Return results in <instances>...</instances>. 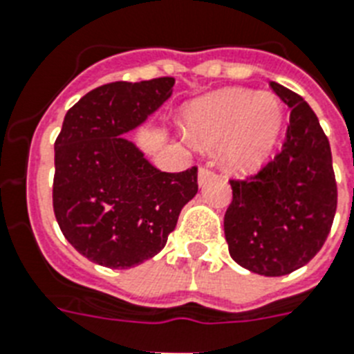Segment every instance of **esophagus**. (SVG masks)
Returning a JSON list of instances; mask_svg holds the SVG:
<instances>
[{
    "label": "esophagus",
    "instance_id": "obj_1",
    "mask_svg": "<svg viewBox=\"0 0 354 354\" xmlns=\"http://www.w3.org/2000/svg\"><path fill=\"white\" fill-rule=\"evenodd\" d=\"M214 178V172L211 171V169L207 167V165H203V167H200V171H198V183H200V187L205 185L209 180H212Z\"/></svg>",
    "mask_w": 354,
    "mask_h": 354
}]
</instances>
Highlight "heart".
Masks as SVG:
<instances>
[{
    "instance_id": "obj_1",
    "label": "heart",
    "mask_w": 354,
    "mask_h": 354,
    "mask_svg": "<svg viewBox=\"0 0 354 354\" xmlns=\"http://www.w3.org/2000/svg\"><path fill=\"white\" fill-rule=\"evenodd\" d=\"M187 127L203 147L225 143V167L247 174L258 171L271 156L283 127V107L272 94L231 88L192 103Z\"/></svg>"
}]
</instances>
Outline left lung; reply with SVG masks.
<instances>
[{
    "label": "left lung",
    "mask_w": 354,
    "mask_h": 354,
    "mask_svg": "<svg viewBox=\"0 0 354 354\" xmlns=\"http://www.w3.org/2000/svg\"><path fill=\"white\" fill-rule=\"evenodd\" d=\"M271 88L291 109L274 160L247 180H231L223 218L231 258L263 277H283L311 261L331 231L336 180L329 140L307 102L280 83Z\"/></svg>",
    "instance_id": "1"
}]
</instances>
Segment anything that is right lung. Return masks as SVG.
<instances>
[{"instance_id": "right-lung-1", "label": "right lung", "mask_w": 354, "mask_h": 354, "mask_svg": "<svg viewBox=\"0 0 354 354\" xmlns=\"http://www.w3.org/2000/svg\"><path fill=\"white\" fill-rule=\"evenodd\" d=\"M174 77L114 82L68 109L54 143L53 205L63 236L109 269L162 251L198 192V169L162 172L122 136L167 102Z\"/></svg>"}]
</instances>
